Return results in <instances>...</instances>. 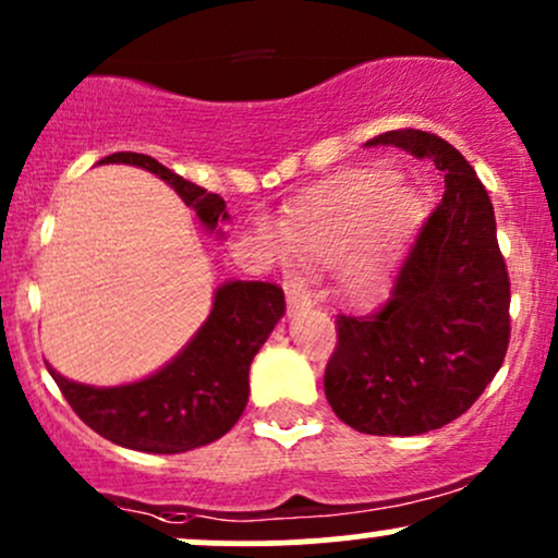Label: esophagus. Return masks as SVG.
<instances>
[{
    "mask_svg": "<svg viewBox=\"0 0 558 558\" xmlns=\"http://www.w3.org/2000/svg\"><path fill=\"white\" fill-rule=\"evenodd\" d=\"M283 289H286V299H289V310H304L312 307V296L304 286V280L299 275L286 272L283 275Z\"/></svg>",
    "mask_w": 558,
    "mask_h": 558,
    "instance_id": "esophagus-1",
    "label": "esophagus"
}]
</instances>
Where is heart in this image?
<instances>
[{"label": "heart", "mask_w": 558, "mask_h": 558, "mask_svg": "<svg viewBox=\"0 0 558 558\" xmlns=\"http://www.w3.org/2000/svg\"><path fill=\"white\" fill-rule=\"evenodd\" d=\"M424 204L391 174H354L304 201L286 222L293 246L323 262L350 254L341 286L354 302H371L387 289L391 269L421 225ZM269 246L286 254L283 238L267 232Z\"/></svg>", "instance_id": "b5f03b06"}]
</instances>
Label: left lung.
I'll use <instances>...</instances> for the list:
<instances>
[{"mask_svg":"<svg viewBox=\"0 0 558 558\" xmlns=\"http://www.w3.org/2000/svg\"><path fill=\"white\" fill-rule=\"evenodd\" d=\"M368 145L428 158L445 174V193L391 275L389 296L371 315H336L323 387L357 432L413 437L466 413L500 371L511 280L487 190L448 140L391 130Z\"/></svg>","mask_w":558,"mask_h":558,"instance_id":"left-lung-1","label":"left lung"}]
</instances>
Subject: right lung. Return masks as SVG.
Masks as SVG:
<instances>
[{
  "instance_id": "add662e5",
  "label": "right lung",
  "mask_w": 558,
  "mask_h": 558,
  "mask_svg": "<svg viewBox=\"0 0 558 558\" xmlns=\"http://www.w3.org/2000/svg\"><path fill=\"white\" fill-rule=\"evenodd\" d=\"M100 163H132L177 190L206 228L228 219L222 195L193 185L145 153H113ZM283 289L232 280L214 296V310L195 339L156 376L116 389H95L52 373L73 413L92 432L121 448L185 452L228 434L248 402V368L269 330L283 317Z\"/></svg>"
}]
</instances>
